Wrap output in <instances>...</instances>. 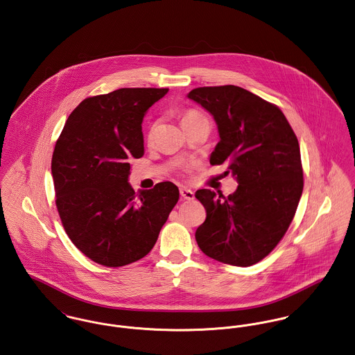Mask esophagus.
Masks as SVG:
<instances>
[{"instance_id": "obj_1", "label": "esophagus", "mask_w": 355, "mask_h": 355, "mask_svg": "<svg viewBox=\"0 0 355 355\" xmlns=\"http://www.w3.org/2000/svg\"><path fill=\"white\" fill-rule=\"evenodd\" d=\"M180 194H181V197L184 200H193L194 198V193L191 189H188V188H181L180 189Z\"/></svg>"}]
</instances>
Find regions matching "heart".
Returning <instances> with one entry per match:
<instances>
[{
    "label": "heart",
    "mask_w": 355,
    "mask_h": 355,
    "mask_svg": "<svg viewBox=\"0 0 355 355\" xmlns=\"http://www.w3.org/2000/svg\"><path fill=\"white\" fill-rule=\"evenodd\" d=\"M200 117H202V116H201L197 110H184V112L181 113V124H187V123H189L191 120H196V119H200ZM155 127H157V121L153 123V125H151V128H150V132H148V137H151L154 130H155Z\"/></svg>",
    "instance_id": "obj_1"
}]
</instances>
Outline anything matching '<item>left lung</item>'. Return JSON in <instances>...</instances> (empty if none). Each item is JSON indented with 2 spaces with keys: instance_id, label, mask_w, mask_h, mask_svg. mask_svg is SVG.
Wrapping results in <instances>:
<instances>
[{
  "instance_id": "1",
  "label": "left lung",
  "mask_w": 355,
  "mask_h": 355,
  "mask_svg": "<svg viewBox=\"0 0 355 355\" xmlns=\"http://www.w3.org/2000/svg\"><path fill=\"white\" fill-rule=\"evenodd\" d=\"M188 97L218 124L209 162L227 164L239 182L228 197L196 191L207 211L197 245L218 262L251 266L273 251L295 218L304 188L299 140L282 110L243 87H196Z\"/></svg>"
}]
</instances>
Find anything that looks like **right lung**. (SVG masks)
<instances>
[{
  "label": "right lung",
  "mask_w": 355,
  "mask_h": 355,
  "mask_svg": "<svg viewBox=\"0 0 355 355\" xmlns=\"http://www.w3.org/2000/svg\"><path fill=\"white\" fill-rule=\"evenodd\" d=\"M167 87H123L87 97L55 144V204L74 245L93 262L120 268L146 257L180 198L173 182L135 193L130 159L144 154V113Z\"/></svg>",
  "instance_id": "add662e5"
}]
</instances>
